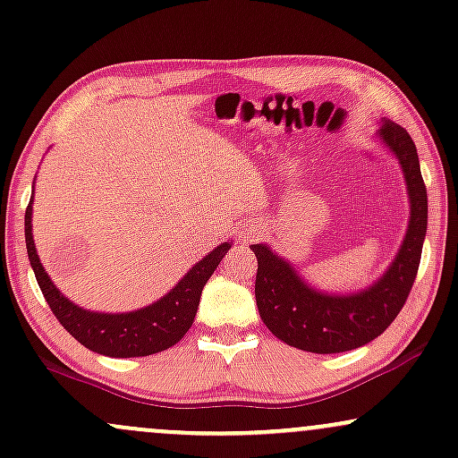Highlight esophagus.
Returning <instances> with one entry per match:
<instances>
[{"instance_id": "34e87169", "label": "esophagus", "mask_w": 458, "mask_h": 458, "mask_svg": "<svg viewBox=\"0 0 458 458\" xmlns=\"http://www.w3.org/2000/svg\"><path fill=\"white\" fill-rule=\"evenodd\" d=\"M245 234H247V236H250V234H251V233H245V230H243V236H245Z\"/></svg>"}]
</instances>
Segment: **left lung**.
Wrapping results in <instances>:
<instances>
[{"mask_svg": "<svg viewBox=\"0 0 458 458\" xmlns=\"http://www.w3.org/2000/svg\"><path fill=\"white\" fill-rule=\"evenodd\" d=\"M379 123L376 139L403 170L410 222L399 251L376 282L345 294L318 290L267 243L251 245L258 258V311L275 337L292 348L339 354L367 345L393 324L414 285L427 236V187L411 136L388 119Z\"/></svg>", "mask_w": 458, "mask_h": 458, "instance_id": "obj_1", "label": "left lung"}]
</instances>
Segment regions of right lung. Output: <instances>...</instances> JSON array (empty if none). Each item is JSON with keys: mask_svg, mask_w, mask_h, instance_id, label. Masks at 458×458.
Masks as SVG:
<instances>
[{"mask_svg": "<svg viewBox=\"0 0 458 458\" xmlns=\"http://www.w3.org/2000/svg\"><path fill=\"white\" fill-rule=\"evenodd\" d=\"M31 215H34V196H31L30 207L25 211V243L30 264L34 268L36 282L40 285L44 299H47L55 318L62 322V327L72 337L85 345L87 350L110 358L157 354V352L179 344L194 324L202 288L233 245L230 241H225L213 251H208L179 279V284L173 290L151 305L125 313L89 311L72 302L44 271L40 256L36 251L34 233H31V228H34Z\"/></svg>", "mask_w": 458, "mask_h": 458, "instance_id": "right-lung-1", "label": "right lung"}]
</instances>
